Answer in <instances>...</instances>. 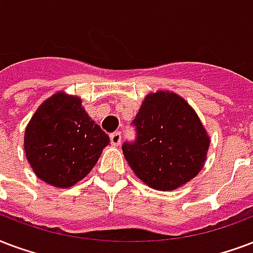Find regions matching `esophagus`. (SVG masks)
I'll return each instance as SVG.
<instances>
[{
  "mask_svg": "<svg viewBox=\"0 0 253 253\" xmlns=\"http://www.w3.org/2000/svg\"><path fill=\"white\" fill-rule=\"evenodd\" d=\"M111 142H112V145H115V147L120 145V142H121V133H120V132H115V133H112L111 134Z\"/></svg>",
  "mask_w": 253,
  "mask_h": 253,
  "instance_id": "34e87169",
  "label": "esophagus"
}]
</instances>
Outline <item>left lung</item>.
<instances>
[{"instance_id":"1","label":"left lung","mask_w":253,"mask_h":253,"mask_svg":"<svg viewBox=\"0 0 253 253\" xmlns=\"http://www.w3.org/2000/svg\"><path fill=\"white\" fill-rule=\"evenodd\" d=\"M136 137L123 152L137 177L159 191L188 183L203 168L210 138L187 101L170 92L149 94L132 121Z\"/></svg>"}]
</instances>
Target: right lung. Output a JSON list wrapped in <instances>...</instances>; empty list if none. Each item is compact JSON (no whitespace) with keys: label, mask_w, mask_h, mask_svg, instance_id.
Here are the masks:
<instances>
[{"label":"right lung","mask_w":253,"mask_h":253,"mask_svg":"<svg viewBox=\"0 0 253 253\" xmlns=\"http://www.w3.org/2000/svg\"><path fill=\"white\" fill-rule=\"evenodd\" d=\"M109 142L80 98L57 93L34 113L24 144L34 173L50 185L68 188L92 170Z\"/></svg>","instance_id":"1"}]
</instances>
